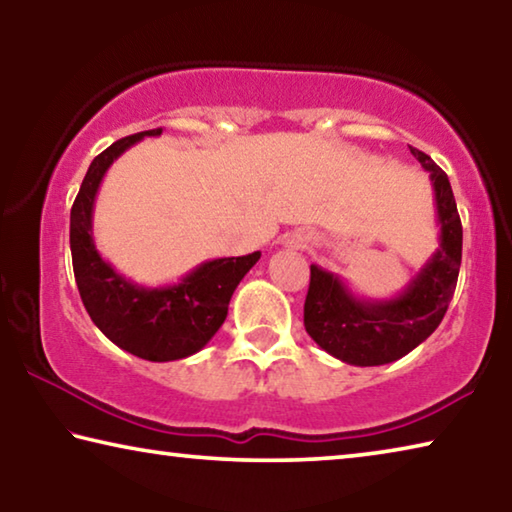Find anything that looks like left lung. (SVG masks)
Instances as JSON below:
<instances>
[{
	"instance_id": "8db88e82",
	"label": "left lung",
	"mask_w": 512,
	"mask_h": 512,
	"mask_svg": "<svg viewBox=\"0 0 512 512\" xmlns=\"http://www.w3.org/2000/svg\"><path fill=\"white\" fill-rule=\"evenodd\" d=\"M429 171L440 223V248L393 300L354 298L339 275L311 264L305 329L320 348L352 366H384L429 339L454 296L463 253V225L447 173L411 146Z\"/></svg>"
}]
</instances>
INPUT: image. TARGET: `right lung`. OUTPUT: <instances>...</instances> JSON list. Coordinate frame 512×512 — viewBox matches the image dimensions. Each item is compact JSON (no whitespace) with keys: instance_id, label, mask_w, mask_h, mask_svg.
Instances as JSON below:
<instances>
[{"instance_id":"right-lung-1","label":"right lung","mask_w":512,"mask_h":512,"mask_svg":"<svg viewBox=\"0 0 512 512\" xmlns=\"http://www.w3.org/2000/svg\"><path fill=\"white\" fill-rule=\"evenodd\" d=\"M162 128L121 137L92 160L69 216V248L76 287L92 323L121 350L146 361H176L205 348L219 332L237 284L257 264L259 250L244 257L205 262L178 284L137 287L103 262L92 239V207L112 162L142 137Z\"/></svg>"}]
</instances>
